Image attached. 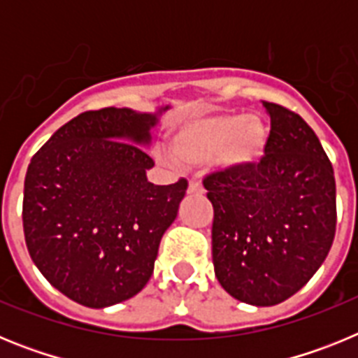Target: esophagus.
Returning a JSON list of instances; mask_svg holds the SVG:
<instances>
[{"mask_svg":"<svg viewBox=\"0 0 358 358\" xmlns=\"http://www.w3.org/2000/svg\"><path fill=\"white\" fill-rule=\"evenodd\" d=\"M188 194H194V195H202L204 194V188L199 181H189L188 185Z\"/></svg>","mask_w":358,"mask_h":358,"instance_id":"1","label":"esophagus"}]
</instances>
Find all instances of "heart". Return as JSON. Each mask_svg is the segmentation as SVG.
I'll return each instance as SVG.
<instances>
[{
    "mask_svg": "<svg viewBox=\"0 0 358 358\" xmlns=\"http://www.w3.org/2000/svg\"><path fill=\"white\" fill-rule=\"evenodd\" d=\"M268 129L258 116L211 113L182 120L172 132L170 150L182 164H206L224 173H242L264 159Z\"/></svg>",
    "mask_w": 358,
    "mask_h": 358,
    "instance_id": "b5f03b06",
    "label": "heart"
}]
</instances>
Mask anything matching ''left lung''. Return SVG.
Instances as JSON below:
<instances>
[{"instance_id": "left-lung-1", "label": "left lung", "mask_w": 358, "mask_h": 358, "mask_svg": "<svg viewBox=\"0 0 358 358\" xmlns=\"http://www.w3.org/2000/svg\"><path fill=\"white\" fill-rule=\"evenodd\" d=\"M264 107L271 116L264 159L202 181L215 211V276L229 296L255 306L278 305L308 283L337 222L334 169L315 132L287 107Z\"/></svg>"}]
</instances>
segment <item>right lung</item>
I'll list each match as a JSON object with an SVG mask.
<instances>
[{
	"label": "right lung",
	"mask_w": 358,
	"mask_h": 358,
	"mask_svg": "<svg viewBox=\"0 0 358 358\" xmlns=\"http://www.w3.org/2000/svg\"><path fill=\"white\" fill-rule=\"evenodd\" d=\"M157 113L85 110L28 164L23 229L31 260L59 292L90 308L140 292L154 273L161 236L176 220L186 179L148 182L143 150Z\"/></svg>",
	"instance_id": "right-lung-1"
}]
</instances>
